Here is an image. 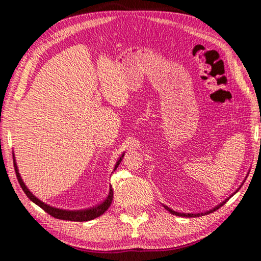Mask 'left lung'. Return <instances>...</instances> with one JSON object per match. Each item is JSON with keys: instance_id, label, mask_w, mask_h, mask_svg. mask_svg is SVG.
I'll return each mask as SVG.
<instances>
[{"instance_id": "1", "label": "left lung", "mask_w": 261, "mask_h": 261, "mask_svg": "<svg viewBox=\"0 0 261 261\" xmlns=\"http://www.w3.org/2000/svg\"><path fill=\"white\" fill-rule=\"evenodd\" d=\"M245 178H246V177H245ZM243 182H245V179H244V180H243ZM242 185H243V183L241 184V187H242ZM241 187H240V188H238V189L236 190V191H235V192H233V193L231 194V196H233V194H235V193H236V192L238 191V190H240V189H241ZM231 196H230V197H231ZM230 197H228L226 200H223L222 202H220V204H219L218 206H215V207H214V208H212V210H210V211H207V212H205V213H197V214H193V213H179V212H175L174 210H171V208H169V207H168V206H166V205H163V207H165V208H166V210H167L168 212H170V213H171V214H174V215H177V216H183V218H198V216H204V215H207V214H210V213H213V212H215L216 210H219L221 206H223L224 204H226V202H227V200H229V198H230Z\"/></svg>"}]
</instances>
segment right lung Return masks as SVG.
Masks as SVG:
<instances>
[{
  "label": "right lung",
  "mask_w": 261,
  "mask_h": 261,
  "mask_svg": "<svg viewBox=\"0 0 261 261\" xmlns=\"http://www.w3.org/2000/svg\"><path fill=\"white\" fill-rule=\"evenodd\" d=\"M123 156H124V153H123L122 155H121V158L118 159V161L116 162V165H115L114 171L116 170V168L118 166H120V163L122 161ZM14 166H15V171H16L17 179H18L20 187H21V189H23V191L25 192L26 196L30 198V200H32L35 205H38L39 207H41L43 211L47 212L48 214L51 215V216H54V218H56V219L68 220V221H77V222H83V221L93 220L95 218H99L100 215H102L109 208V206H110V204H112V201H113V189H112V187H110L109 188L108 197L106 198V200L103 202H101V204L98 205V206L91 207V208H87V210H79V211H68V210L56 208V207H53L50 205H47L43 201H41L40 199H38V198L35 197L34 194L30 191V190L28 189V187H26V185H25V183L23 182V179H21V177H20L18 167H17V163H16V159H14Z\"/></svg>",
  "instance_id": "1"
}]
</instances>
